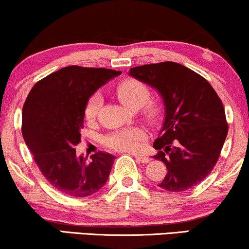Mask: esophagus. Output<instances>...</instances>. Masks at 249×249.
Returning <instances> with one entry per match:
<instances>
[{"mask_svg":"<svg viewBox=\"0 0 249 249\" xmlns=\"http://www.w3.org/2000/svg\"><path fill=\"white\" fill-rule=\"evenodd\" d=\"M135 160H137V162L139 163H148L149 162V159L146 156H142V155H135Z\"/></svg>","mask_w":249,"mask_h":249,"instance_id":"1","label":"esophagus"}]
</instances>
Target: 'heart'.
I'll return each instance as SVG.
<instances>
[{"label": "heart", "instance_id": "heart-1", "mask_svg": "<svg viewBox=\"0 0 249 249\" xmlns=\"http://www.w3.org/2000/svg\"><path fill=\"white\" fill-rule=\"evenodd\" d=\"M116 95L126 108L138 110L142 108V114L149 124H155L161 117V107L157 103L148 102L150 99V90L146 85L135 79L122 81L116 87ZM102 106V97L99 93L88 100L85 107V118L92 122L96 118ZM146 140V133L140 127H127L115 131L105 138V144L119 152H139L142 142Z\"/></svg>", "mask_w": 249, "mask_h": 249}]
</instances>
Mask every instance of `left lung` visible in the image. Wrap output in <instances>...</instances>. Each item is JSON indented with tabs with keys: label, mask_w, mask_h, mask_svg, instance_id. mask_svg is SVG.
Returning <instances> with one entry per match:
<instances>
[{
	"label": "left lung",
	"mask_w": 249,
	"mask_h": 249,
	"mask_svg": "<svg viewBox=\"0 0 249 249\" xmlns=\"http://www.w3.org/2000/svg\"><path fill=\"white\" fill-rule=\"evenodd\" d=\"M128 74L155 88L164 105L154 159L168 172L159 186L176 193L196 186L212 172L228 135L221 99L203 77L179 63L141 65Z\"/></svg>",
	"instance_id": "1"
}]
</instances>
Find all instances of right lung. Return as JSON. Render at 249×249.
I'll list each match as a JSON object with an SVG mask.
<instances>
[{"instance_id": "add662e5", "label": "right lung", "mask_w": 249, "mask_h": 249, "mask_svg": "<svg viewBox=\"0 0 249 249\" xmlns=\"http://www.w3.org/2000/svg\"><path fill=\"white\" fill-rule=\"evenodd\" d=\"M121 71L105 68H63L34 85L23 107L21 133L36 165L63 194L86 197L105 186L115 156L99 152L78 156L85 107L89 97Z\"/></svg>"}]
</instances>
